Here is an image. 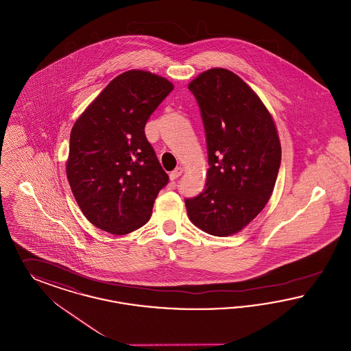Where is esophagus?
Masks as SVG:
<instances>
[{"label": "esophagus", "mask_w": 351, "mask_h": 351, "mask_svg": "<svg viewBox=\"0 0 351 351\" xmlns=\"http://www.w3.org/2000/svg\"><path fill=\"white\" fill-rule=\"evenodd\" d=\"M182 171H184L182 167H176V169H173V171L169 173L171 180H175V179H178L179 176H182Z\"/></svg>", "instance_id": "34e87169"}]
</instances>
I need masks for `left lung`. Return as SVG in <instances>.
<instances>
[{"label":"left lung","instance_id":"obj_1","mask_svg":"<svg viewBox=\"0 0 351 351\" xmlns=\"http://www.w3.org/2000/svg\"><path fill=\"white\" fill-rule=\"evenodd\" d=\"M201 110L209 169L201 195L185 199L193 225L214 237L243 230L265 208L280 165L273 116L239 75L202 71L188 84Z\"/></svg>","mask_w":351,"mask_h":351}]
</instances>
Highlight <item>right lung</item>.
Returning <instances> with one entry per match:
<instances>
[{
  "label": "right lung",
  "mask_w": 351,
  "mask_h": 351,
  "mask_svg": "<svg viewBox=\"0 0 351 351\" xmlns=\"http://www.w3.org/2000/svg\"><path fill=\"white\" fill-rule=\"evenodd\" d=\"M173 90L146 71L113 78L71 128L66 176L84 217L113 235L145 225L169 182L145 136L150 114Z\"/></svg>",
  "instance_id": "obj_1"
}]
</instances>
